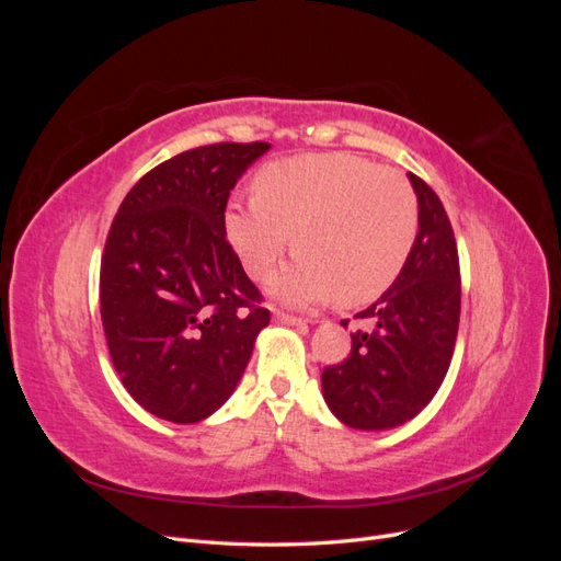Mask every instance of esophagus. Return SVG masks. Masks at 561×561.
I'll return each instance as SVG.
<instances>
[{
    "label": "esophagus",
    "mask_w": 561,
    "mask_h": 561,
    "mask_svg": "<svg viewBox=\"0 0 561 561\" xmlns=\"http://www.w3.org/2000/svg\"><path fill=\"white\" fill-rule=\"evenodd\" d=\"M274 318H276V322H280V325L307 328V320H304V318H297V316H290V313H280V311H274Z\"/></svg>",
    "instance_id": "obj_1"
}]
</instances>
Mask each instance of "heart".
<instances>
[{
    "label": "heart",
    "mask_w": 561,
    "mask_h": 561,
    "mask_svg": "<svg viewBox=\"0 0 561 561\" xmlns=\"http://www.w3.org/2000/svg\"><path fill=\"white\" fill-rule=\"evenodd\" d=\"M257 194L233 196L227 239L250 276H262L293 245L299 252L266 280L295 307L365 304L383 295L404 268L419 231L410 182L375 161L332 151L264 165Z\"/></svg>",
    "instance_id": "obj_1"
}]
</instances>
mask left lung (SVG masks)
Returning <instances> with one entry per match:
<instances>
[{"instance_id":"obj_1","label":"left lung","mask_w":561,"mask_h":561,"mask_svg":"<svg viewBox=\"0 0 561 561\" xmlns=\"http://www.w3.org/2000/svg\"><path fill=\"white\" fill-rule=\"evenodd\" d=\"M419 231L396 283L355 313L365 330L351 334V355L322 369V398L330 412L358 431L402 426L443 386L461 316V274L449 217L431 186L407 173ZM346 328L348 322L344 320Z\"/></svg>"}]
</instances>
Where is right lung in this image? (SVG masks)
Segmentation results:
<instances>
[{
  "label": "right lung",
  "mask_w": 561,
  "mask_h": 561,
  "mask_svg": "<svg viewBox=\"0 0 561 561\" xmlns=\"http://www.w3.org/2000/svg\"><path fill=\"white\" fill-rule=\"evenodd\" d=\"M268 149L182 151L133 186L112 222L100 266L105 339L130 398L163 421L215 414L268 325L225 231L229 192Z\"/></svg>",
  "instance_id": "add662e5"
}]
</instances>
